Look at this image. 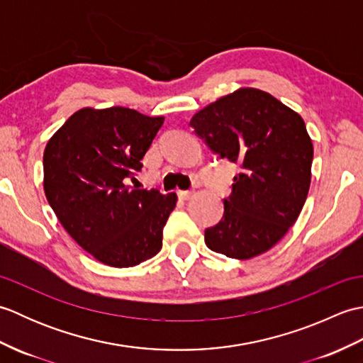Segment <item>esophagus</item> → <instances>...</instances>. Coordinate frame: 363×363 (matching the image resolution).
<instances>
[{
    "mask_svg": "<svg viewBox=\"0 0 363 363\" xmlns=\"http://www.w3.org/2000/svg\"><path fill=\"white\" fill-rule=\"evenodd\" d=\"M195 196V191H190V190H181L179 191V198L181 199H190Z\"/></svg>",
    "mask_w": 363,
    "mask_h": 363,
    "instance_id": "34e87169",
    "label": "esophagus"
}]
</instances>
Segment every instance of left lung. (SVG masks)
<instances>
[{
	"label": "left lung",
	"mask_w": 363,
	"mask_h": 363,
	"mask_svg": "<svg viewBox=\"0 0 363 363\" xmlns=\"http://www.w3.org/2000/svg\"><path fill=\"white\" fill-rule=\"evenodd\" d=\"M209 148L242 167L206 245L233 259L264 254L295 225L312 177L313 145L304 120L264 90L242 87L190 120Z\"/></svg>",
	"instance_id": "left-lung-1"
}]
</instances>
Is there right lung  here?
I'll use <instances>...</instances> for the list:
<instances>
[{
	"label": "right lung",
	"mask_w": 363,
	"mask_h": 363,
	"mask_svg": "<svg viewBox=\"0 0 363 363\" xmlns=\"http://www.w3.org/2000/svg\"><path fill=\"white\" fill-rule=\"evenodd\" d=\"M164 117L84 107L45 146L43 190L73 240L104 265L135 267L162 248L177 196L128 186Z\"/></svg>",
	"instance_id": "1"
}]
</instances>
